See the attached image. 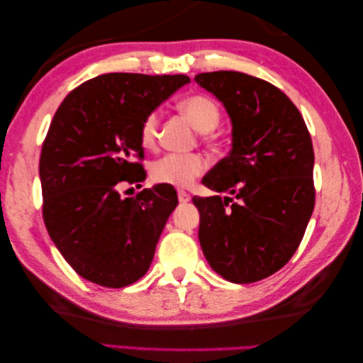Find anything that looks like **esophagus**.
Segmentation results:
<instances>
[{"label": "esophagus", "instance_id": "1", "mask_svg": "<svg viewBox=\"0 0 363 363\" xmlns=\"http://www.w3.org/2000/svg\"><path fill=\"white\" fill-rule=\"evenodd\" d=\"M190 198H191V196H190L189 191L182 190V189H177V199H179L181 203H189Z\"/></svg>", "mask_w": 363, "mask_h": 363}]
</instances>
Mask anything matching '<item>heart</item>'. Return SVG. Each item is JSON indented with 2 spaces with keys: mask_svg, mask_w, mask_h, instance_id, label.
Returning a JSON list of instances; mask_svg holds the SVG:
<instances>
[{
  "mask_svg": "<svg viewBox=\"0 0 363 363\" xmlns=\"http://www.w3.org/2000/svg\"><path fill=\"white\" fill-rule=\"evenodd\" d=\"M179 109L187 115L191 123L203 133L218 126L221 111L213 98L196 94L184 98ZM160 112L151 111L145 115L140 125V142L145 148H154L159 140ZM207 168V159L199 152H168L157 159L151 167L154 181L172 184L177 187H186Z\"/></svg>",
  "mask_w": 363,
  "mask_h": 363,
  "instance_id": "obj_1",
  "label": "heart"
}]
</instances>
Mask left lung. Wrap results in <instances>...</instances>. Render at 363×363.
<instances>
[{"instance_id": "obj_1", "label": "left lung", "mask_w": 363, "mask_h": 363, "mask_svg": "<svg viewBox=\"0 0 363 363\" xmlns=\"http://www.w3.org/2000/svg\"><path fill=\"white\" fill-rule=\"evenodd\" d=\"M195 81L225 104L233 121V150L203 179L229 196H194L199 243L226 281L257 282L291 259L312 217L309 129L289 96L264 79L221 70Z\"/></svg>"}]
</instances>
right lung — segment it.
<instances>
[{
	"label": "right lung",
	"instance_id": "obj_1",
	"mask_svg": "<svg viewBox=\"0 0 363 363\" xmlns=\"http://www.w3.org/2000/svg\"><path fill=\"white\" fill-rule=\"evenodd\" d=\"M186 74L107 73L60 103L46 134L38 173L46 230L76 273L121 289L148 272L169 213L168 184L121 198V184L146 179L140 125L184 84Z\"/></svg>",
	"mask_w": 363,
	"mask_h": 363
}]
</instances>
